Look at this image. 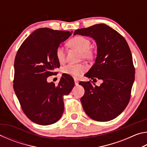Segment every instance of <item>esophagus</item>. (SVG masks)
<instances>
[{
	"label": "esophagus",
	"mask_w": 147,
	"mask_h": 147,
	"mask_svg": "<svg viewBox=\"0 0 147 147\" xmlns=\"http://www.w3.org/2000/svg\"><path fill=\"white\" fill-rule=\"evenodd\" d=\"M74 83H75L76 85H78V80L76 78H74Z\"/></svg>",
	"instance_id": "1"
}]
</instances>
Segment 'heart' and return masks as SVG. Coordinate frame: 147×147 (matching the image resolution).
I'll return each instance as SVG.
<instances>
[{
    "label": "heart",
    "instance_id": "heart-1",
    "mask_svg": "<svg viewBox=\"0 0 147 147\" xmlns=\"http://www.w3.org/2000/svg\"><path fill=\"white\" fill-rule=\"evenodd\" d=\"M71 45L82 52V56L84 58H91L93 56L91 48V42L89 39L83 36H76L72 38L69 41ZM56 56L58 60L60 63L63 62L65 57V49L63 47L59 46L56 49ZM87 70V67L84 64H72L69 63L63 67V73L69 74L73 77H78Z\"/></svg>",
    "mask_w": 147,
    "mask_h": 147
}]
</instances>
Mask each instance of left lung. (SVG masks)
Returning a JSON list of instances; mask_svg holds the SVG:
<instances>
[{
	"instance_id": "obj_1",
	"label": "left lung",
	"mask_w": 147,
	"mask_h": 147,
	"mask_svg": "<svg viewBox=\"0 0 147 147\" xmlns=\"http://www.w3.org/2000/svg\"><path fill=\"white\" fill-rule=\"evenodd\" d=\"M77 34L93 38L97 47L95 61L85 76L102 80L100 86L79 83L85 89L80 99L84 110L94 121L112 120L127 106L135 80L130 48L120 34L104 24L78 29Z\"/></svg>"
}]
</instances>
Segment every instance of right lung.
Returning a JSON list of instances; mask_svg holds the SVG:
<instances>
[{
  "instance_id": "right-lung-1",
  "label": "right lung",
  "mask_w": 147,
  "mask_h": 147,
  "mask_svg": "<svg viewBox=\"0 0 147 147\" xmlns=\"http://www.w3.org/2000/svg\"><path fill=\"white\" fill-rule=\"evenodd\" d=\"M72 33L39 28L24 41L16 54L13 89L24 114L35 123L54 124L63 113V96L71 93L74 80L62 74L56 86L48 82L47 78L60 67L56 49Z\"/></svg>"
}]
</instances>
